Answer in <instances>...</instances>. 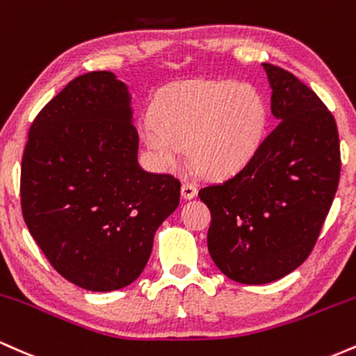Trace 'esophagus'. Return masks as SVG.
<instances>
[{
  "label": "esophagus",
  "instance_id": "esophagus-1",
  "mask_svg": "<svg viewBox=\"0 0 356 356\" xmlns=\"http://www.w3.org/2000/svg\"><path fill=\"white\" fill-rule=\"evenodd\" d=\"M181 197L185 200H191L197 197V186L190 185V183H185V185L181 186Z\"/></svg>",
  "mask_w": 356,
  "mask_h": 356
}]
</instances>
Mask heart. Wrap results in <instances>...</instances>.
Returning a JSON list of instances; mask_svg holds the SVG:
<instances>
[{"label": "heart", "instance_id": "heart-1", "mask_svg": "<svg viewBox=\"0 0 356 356\" xmlns=\"http://www.w3.org/2000/svg\"><path fill=\"white\" fill-rule=\"evenodd\" d=\"M267 106L250 83L185 81L166 87L139 124L161 170L177 165L179 146L202 175L225 178L243 168L264 141Z\"/></svg>", "mask_w": 356, "mask_h": 356}]
</instances>
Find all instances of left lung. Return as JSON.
Here are the masks:
<instances>
[{
	"instance_id": "obj_1",
	"label": "left lung",
	"mask_w": 356,
	"mask_h": 356,
	"mask_svg": "<svg viewBox=\"0 0 356 356\" xmlns=\"http://www.w3.org/2000/svg\"><path fill=\"white\" fill-rule=\"evenodd\" d=\"M262 67L279 124L238 173L198 191L211 213V261L241 284L277 281L306 261L341 170L337 122L321 99L291 72Z\"/></svg>"
}]
</instances>
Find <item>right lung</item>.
I'll return each mask as SVG.
<instances>
[{
	"instance_id": "obj_1",
	"label": "right lung",
	"mask_w": 356,
	"mask_h": 356,
	"mask_svg": "<svg viewBox=\"0 0 356 356\" xmlns=\"http://www.w3.org/2000/svg\"><path fill=\"white\" fill-rule=\"evenodd\" d=\"M138 147L129 87L107 70L70 81L30 127L23 218L54 269L82 289L134 282L179 205L178 179L143 170Z\"/></svg>"
}]
</instances>
